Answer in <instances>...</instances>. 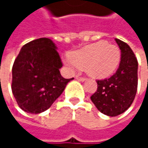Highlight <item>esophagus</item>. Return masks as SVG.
I'll list each match as a JSON object with an SVG mask.
<instances>
[{"mask_svg":"<svg viewBox=\"0 0 148 148\" xmlns=\"http://www.w3.org/2000/svg\"><path fill=\"white\" fill-rule=\"evenodd\" d=\"M76 79H78V80H79V81H86V79L85 78V77H81V76H79V75H76Z\"/></svg>","mask_w":148,"mask_h":148,"instance_id":"esophagus-1","label":"esophagus"}]
</instances>
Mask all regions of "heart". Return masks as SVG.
Here are the masks:
<instances>
[{"instance_id":"obj_1","label":"heart","mask_w":148,"mask_h":148,"mask_svg":"<svg viewBox=\"0 0 148 148\" xmlns=\"http://www.w3.org/2000/svg\"><path fill=\"white\" fill-rule=\"evenodd\" d=\"M69 59V66L86 69L89 75L101 79L116 71L120 62L121 52L117 46L99 41L70 53Z\"/></svg>"}]
</instances>
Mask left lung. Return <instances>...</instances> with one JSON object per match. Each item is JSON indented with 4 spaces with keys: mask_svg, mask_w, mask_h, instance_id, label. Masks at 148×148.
Listing matches in <instances>:
<instances>
[{
    "mask_svg": "<svg viewBox=\"0 0 148 148\" xmlns=\"http://www.w3.org/2000/svg\"><path fill=\"white\" fill-rule=\"evenodd\" d=\"M121 49V62L116 72L109 79L97 80V91L91 100L97 109L109 116H116L133 103L138 85V62L131 48L115 39Z\"/></svg>",
    "mask_w": 148,
    "mask_h": 148,
    "instance_id": "left-lung-1",
    "label": "left lung"
}]
</instances>
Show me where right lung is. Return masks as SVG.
I'll return each instance as SVG.
<instances>
[{
	"mask_svg": "<svg viewBox=\"0 0 148 148\" xmlns=\"http://www.w3.org/2000/svg\"><path fill=\"white\" fill-rule=\"evenodd\" d=\"M56 46L42 38L25 45L16 57L12 73V92L18 106L27 113L48 110L72 79L63 78L62 62Z\"/></svg>",
	"mask_w": 148,
	"mask_h": 148,
	"instance_id": "obj_1",
	"label": "right lung"
}]
</instances>
